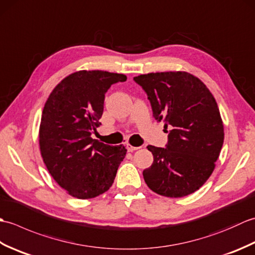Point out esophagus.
Segmentation results:
<instances>
[{
    "label": "esophagus",
    "instance_id": "esophagus-1",
    "mask_svg": "<svg viewBox=\"0 0 255 255\" xmlns=\"http://www.w3.org/2000/svg\"><path fill=\"white\" fill-rule=\"evenodd\" d=\"M127 150L129 151V152H132V151H134V150H138L140 147H133V145H131V144H129V143H127Z\"/></svg>",
    "mask_w": 255,
    "mask_h": 255
}]
</instances>
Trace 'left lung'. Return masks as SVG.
I'll list each match as a JSON object with an SVG mask.
<instances>
[{
  "label": "left lung",
  "instance_id": "obj_1",
  "mask_svg": "<svg viewBox=\"0 0 255 255\" xmlns=\"http://www.w3.org/2000/svg\"><path fill=\"white\" fill-rule=\"evenodd\" d=\"M148 95L155 121L163 122L165 148L148 145L153 163L143 170L150 189L183 197L202 187L215 169L224 143V125L215 97L187 72H156L133 78Z\"/></svg>",
  "mask_w": 255,
  "mask_h": 255
}]
</instances>
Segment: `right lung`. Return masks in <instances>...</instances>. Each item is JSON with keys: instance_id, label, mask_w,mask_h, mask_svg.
<instances>
[{"instance_id": "obj_1", "label": "right lung", "mask_w": 255, "mask_h": 255, "mask_svg": "<svg viewBox=\"0 0 255 255\" xmlns=\"http://www.w3.org/2000/svg\"><path fill=\"white\" fill-rule=\"evenodd\" d=\"M126 80L125 74L82 70L64 78L48 97L39 127L41 156L53 180L73 197L108 191L126 156L123 144L91 137L101 125L107 90Z\"/></svg>"}]
</instances>
